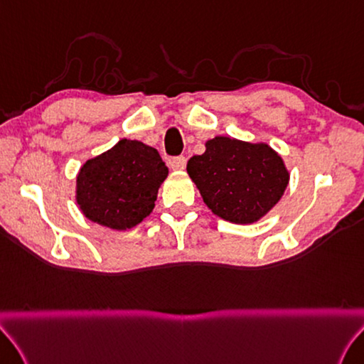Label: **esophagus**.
Listing matches in <instances>:
<instances>
[{"mask_svg":"<svg viewBox=\"0 0 364 364\" xmlns=\"http://www.w3.org/2000/svg\"><path fill=\"white\" fill-rule=\"evenodd\" d=\"M170 167H172V170H183L184 167H186V158H184V156H178V158H173L172 161H170Z\"/></svg>","mask_w":364,"mask_h":364,"instance_id":"1","label":"esophagus"}]
</instances>
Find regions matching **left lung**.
I'll return each instance as SVG.
<instances>
[{
    "mask_svg": "<svg viewBox=\"0 0 364 364\" xmlns=\"http://www.w3.org/2000/svg\"><path fill=\"white\" fill-rule=\"evenodd\" d=\"M213 215L233 224H254L272 211L287 189L290 173L281 154L265 141L218 135L205 141V153L188 162Z\"/></svg>",
    "mask_w": 364,
    "mask_h": 364,
    "instance_id": "obj_1",
    "label": "left lung"
}]
</instances>
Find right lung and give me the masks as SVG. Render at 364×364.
I'll return each instance as SVG.
<instances>
[{"label":"right lung","mask_w":364,"mask_h":364,"mask_svg":"<svg viewBox=\"0 0 364 364\" xmlns=\"http://www.w3.org/2000/svg\"><path fill=\"white\" fill-rule=\"evenodd\" d=\"M167 175L158 149L123 139L80 167L75 202L91 223L117 232L129 230L151 215Z\"/></svg>","instance_id":"right-lung-1"}]
</instances>
